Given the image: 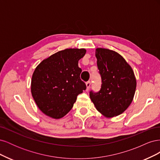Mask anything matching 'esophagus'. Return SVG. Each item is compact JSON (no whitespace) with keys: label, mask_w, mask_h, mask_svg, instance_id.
Here are the masks:
<instances>
[{"label":"esophagus","mask_w":160,"mask_h":160,"mask_svg":"<svg viewBox=\"0 0 160 160\" xmlns=\"http://www.w3.org/2000/svg\"><path fill=\"white\" fill-rule=\"evenodd\" d=\"M86 86H87V91H88L90 88V86H91V81H88V82H86Z\"/></svg>","instance_id":"34e87169"}]
</instances>
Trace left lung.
Masks as SVG:
<instances>
[{
	"mask_svg": "<svg viewBox=\"0 0 160 160\" xmlns=\"http://www.w3.org/2000/svg\"><path fill=\"white\" fill-rule=\"evenodd\" d=\"M95 56L101 86L98 92H89L90 98L98 111L106 117L119 115L133 99L136 89L134 72L123 57L114 51L98 48Z\"/></svg>",
	"mask_w": 160,
	"mask_h": 160,
	"instance_id": "8db88e82",
	"label": "left lung"
}]
</instances>
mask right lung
I'll return each mask as SVG.
<instances>
[{"label": "right lung", "mask_w": 160, "mask_h": 160, "mask_svg": "<svg viewBox=\"0 0 160 160\" xmlns=\"http://www.w3.org/2000/svg\"><path fill=\"white\" fill-rule=\"evenodd\" d=\"M85 49H67L43 60L34 71L31 93L38 108L54 119H60L72 109L77 97L86 89L80 79L79 60Z\"/></svg>", "instance_id": "add662e5"}]
</instances>
